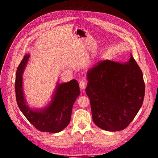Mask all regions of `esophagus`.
<instances>
[{
	"label": "esophagus",
	"instance_id": "1",
	"mask_svg": "<svg viewBox=\"0 0 158 158\" xmlns=\"http://www.w3.org/2000/svg\"><path fill=\"white\" fill-rule=\"evenodd\" d=\"M86 82L85 81H81L80 82H79V86H80V88H81V89H85V87H86Z\"/></svg>",
	"mask_w": 158,
	"mask_h": 158
}]
</instances>
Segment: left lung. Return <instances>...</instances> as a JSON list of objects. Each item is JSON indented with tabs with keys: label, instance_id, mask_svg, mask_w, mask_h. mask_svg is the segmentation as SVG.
I'll return each instance as SVG.
<instances>
[{
	"label": "left lung",
	"instance_id": "1",
	"mask_svg": "<svg viewBox=\"0 0 158 158\" xmlns=\"http://www.w3.org/2000/svg\"><path fill=\"white\" fill-rule=\"evenodd\" d=\"M131 56L125 63L100 61L87 72L86 94L90 99L93 120L102 129H125L143 103V75Z\"/></svg>",
	"mask_w": 158,
	"mask_h": 158
}]
</instances>
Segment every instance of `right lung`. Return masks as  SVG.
Listing matches in <instances>:
<instances>
[{
    "label": "right lung",
    "instance_id": "add662e5",
    "mask_svg": "<svg viewBox=\"0 0 158 158\" xmlns=\"http://www.w3.org/2000/svg\"><path fill=\"white\" fill-rule=\"evenodd\" d=\"M29 54H25L16 71L15 90L19 108L27 119L40 131L58 133L67 127L72 116L75 101L80 94L79 83L75 79L57 84L50 103L41 110H32L27 106L23 90L22 74Z\"/></svg>",
    "mask_w": 158,
    "mask_h": 158
}]
</instances>
